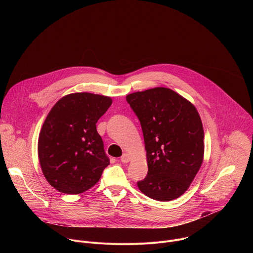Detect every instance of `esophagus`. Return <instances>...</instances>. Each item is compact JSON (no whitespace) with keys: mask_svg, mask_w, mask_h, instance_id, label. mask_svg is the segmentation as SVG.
I'll return each mask as SVG.
<instances>
[{"mask_svg":"<svg viewBox=\"0 0 253 253\" xmlns=\"http://www.w3.org/2000/svg\"><path fill=\"white\" fill-rule=\"evenodd\" d=\"M130 155L129 154H127V153H125V154H123V156L121 157V162H123V163H128L129 161H130Z\"/></svg>","mask_w":253,"mask_h":253,"instance_id":"1","label":"esophagus"}]
</instances>
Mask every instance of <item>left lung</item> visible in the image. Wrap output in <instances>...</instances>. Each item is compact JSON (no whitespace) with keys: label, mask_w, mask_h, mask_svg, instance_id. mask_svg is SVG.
Wrapping results in <instances>:
<instances>
[{"label":"left lung","mask_w":253,"mask_h":253,"mask_svg":"<svg viewBox=\"0 0 253 253\" xmlns=\"http://www.w3.org/2000/svg\"><path fill=\"white\" fill-rule=\"evenodd\" d=\"M140 120L148 173L137 183L158 201L178 198L189 188L204 159V131L195 106L169 88L126 96Z\"/></svg>","instance_id":"1"}]
</instances>
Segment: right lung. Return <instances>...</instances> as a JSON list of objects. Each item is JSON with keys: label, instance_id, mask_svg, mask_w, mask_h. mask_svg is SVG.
Returning a JSON list of instances; mask_svg holds the SVG:
<instances>
[{"label": "right lung", "instance_id": "add662e5", "mask_svg": "<svg viewBox=\"0 0 253 253\" xmlns=\"http://www.w3.org/2000/svg\"><path fill=\"white\" fill-rule=\"evenodd\" d=\"M111 104L108 96L71 93L50 110L40 131L38 156L45 178L58 191H87L110 164L96 123Z\"/></svg>", "mask_w": 253, "mask_h": 253}]
</instances>
